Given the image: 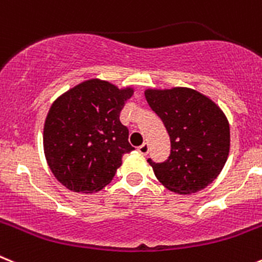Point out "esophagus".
<instances>
[{"label":"esophagus","instance_id":"obj_1","mask_svg":"<svg viewBox=\"0 0 262 262\" xmlns=\"http://www.w3.org/2000/svg\"><path fill=\"white\" fill-rule=\"evenodd\" d=\"M138 151H139V152L142 154V155L146 156L147 154L149 152V147H148V144H147V143H143L142 146L138 147Z\"/></svg>","mask_w":262,"mask_h":262}]
</instances>
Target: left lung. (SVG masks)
<instances>
[{"label": "left lung", "instance_id": "1", "mask_svg": "<svg viewBox=\"0 0 262 262\" xmlns=\"http://www.w3.org/2000/svg\"><path fill=\"white\" fill-rule=\"evenodd\" d=\"M144 95L171 140V154L165 162L147 160L158 180L180 195L204 189L217 178L229 155L227 116L209 98L187 87L148 89Z\"/></svg>", "mask_w": 262, "mask_h": 262}]
</instances>
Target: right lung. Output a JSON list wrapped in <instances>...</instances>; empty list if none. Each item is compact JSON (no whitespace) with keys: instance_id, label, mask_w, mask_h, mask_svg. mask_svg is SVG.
<instances>
[{"instance_id":"1","label":"right lung","mask_w":262,"mask_h":262,"mask_svg":"<svg viewBox=\"0 0 262 262\" xmlns=\"http://www.w3.org/2000/svg\"><path fill=\"white\" fill-rule=\"evenodd\" d=\"M131 87L90 79L51 104L43 127V149L53 175L67 189L93 193L106 187L131 152L128 128L119 115Z\"/></svg>"}]
</instances>
